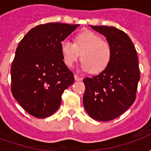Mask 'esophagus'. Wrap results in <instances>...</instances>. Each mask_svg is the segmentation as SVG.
Wrapping results in <instances>:
<instances>
[{"label": "esophagus", "instance_id": "34e87169", "mask_svg": "<svg viewBox=\"0 0 151 151\" xmlns=\"http://www.w3.org/2000/svg\"><path fill=\"white\" fill-rule=\"evenodd\" d=\"M74 78H75L76 81H81V80H82V77H80V76L77 75V74H75V75H74Z\"/></svg>", "mask_w": 151, "mask_h": 151}]
</instances>
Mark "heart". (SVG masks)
Masks as SVG:
<instances>
[{
    "instance_id": "heart-1",
    "label": "heart",
    "mask_w": 151,
    "mask_h": 151,
    "mask_svg": "<svg viewBox=\"0 0 151 151\" xmlns=\"http://www.w3.org/2000/svg\"><path fill=\"white\" fill-rule=\"evenodd\" d=\"M60 51L64 62L69 68L73 66L80 55L82 70L91 74H98L107 69L112 56V49L108 41L92 31L79 33L73 39V43L63 41Z\"/></svg>"
}]
</instances>
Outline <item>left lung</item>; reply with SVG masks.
Masks as SVG:
<instances>
[{
	"mask_svg": "<svg viewBox=\"0 0 151 151\" xmlns=\"http://www.w3.org/2000/svg\"><path fill=\"white\" fill-rule=\"evenodd\" d=\"M91 28L106 37L112 56L106 70L83 79V106L91 118L108 121L120 116L135 101L140 80L138 59L132 40L123 31L107 26Z\"/></svg>",
	"mask_w": 151,
	"mask_h": 151,
	"instance_id": "left-lung-1",
	"label": "left lung"
}]
</instances>
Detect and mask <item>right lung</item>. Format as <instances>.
I'll list each match as a JSON object with an SVG mask.
<instances>
[{
	"label": "right lung",
	"mask_w": 151,
	"mask_h": 151,
	"mask_svg": "<svg viewBox=\"0 0 151 151\" xmlns=\"http://www.w3.org/2000/svg\"><path fill=\"white\" fill-rule=\"evenodd\" d=\"M78 24L50 22L36 26L20 41L11 65V92L28 113L50 116L61 104L74 75L63 61L60 43Z\"/></svg>",
	"instance_id": "add662e5"
}]
</instances>
